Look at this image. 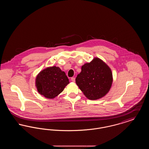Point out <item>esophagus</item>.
I'll return each mask as SVG.
<instances>
[{
  "mask_svg": "<svg viewBox=\"0 0 149 149\" xmlns=\"http://www.w3.org/2000/svg\"><path fill=\"white\" fill-rule=\"evenodd\" d=\"M71 80L72 82H75V78H71Z\"/></svg>",
  "mask_w": 149,
  "mask_h": 149,
  "instance_id": "obj_1",
  "label": "esophagus"
}]
</instances>
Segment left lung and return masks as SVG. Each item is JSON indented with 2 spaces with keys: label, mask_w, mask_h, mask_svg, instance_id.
<instances>
[{
  "label": "left lung",
  "mask_w": 149,
  "mask_h": 149,
  "mask_svg": "<svg viewBox=\"0 0 149 149\" xmlns=\"http://www.w3.org/2000/svg\"><path fill=\"white\" fill-rule=\"evenodd\" d=\"M75 80L88 99L97 100L109 92L113 83V75L106 63L98 57H94L91 62L81 66V71Z\"/></svg>",
  "instance_id": "left-lung-1"
}]
</instances>
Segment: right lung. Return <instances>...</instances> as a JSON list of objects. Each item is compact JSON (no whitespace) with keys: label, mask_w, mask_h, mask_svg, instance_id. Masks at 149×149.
Masks as SVG:
<instances>
[{"label":"right lung","mask_w":149,"mask_h":149,"mask_svg":"<svg viewBox=\"0 0 149 149\" xmlns=\"http://www.w3.org/2000/svg\"><path fill=\"white\" fill-rule=\"evenodd\" d=\"M69 84V81L65 72L56 66L45 68L36 77L37 92L47 99L55 98Z\"/></svg>","instance_id":"obj_1"}]
</instances>
